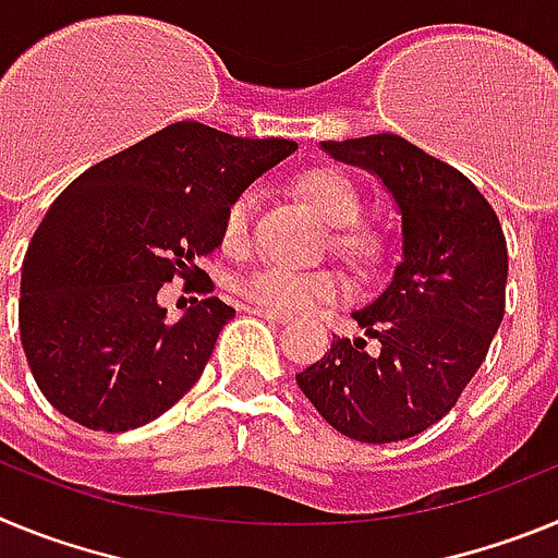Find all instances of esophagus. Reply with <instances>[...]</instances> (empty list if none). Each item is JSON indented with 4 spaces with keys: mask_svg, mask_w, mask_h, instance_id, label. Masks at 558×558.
Here are the masks:
<instances>
[{
    "mask_svg": "<svg viewBox=\"0 0 558 558\" xmlns=\"http://www.w3.org/2000/svg\"><path fill=\"white\" fill-rule=\"evenodd\" d=\"M248 313L259 315V318H265V322H270V324H288V315L270 313V310H263V307H248Z\"/></svg>",
    "mask_w": 558,
    "mask_h": 558,
    "instance_id": "obj_1",
    "label": "esophagus"
}]
</instances>
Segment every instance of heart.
Segmentation results:
<instances>
[{
  "label": "heart",
  "mask_w": 558,
  "mask_h": 558,
  "mask_svg": "<svg viewBox=\"0 0 558 558\" xmlns=\"http://www.w3.org/2000/svg\"><path fill=\"white\" fill-rule=\"evenodd\" d=\"M299 192L315 206V211L335 226V245L352 259L368 263L379 254V236L368 226H360L363 215V192L347 172L332 167H315L299 175ZM256 215V192H236L223 211L220 243L231 254L248 248L251 229ZM236 290L254 307L270 310L279 315H302L324 302H338L349 293V284L335 270H295L284 265H263L240 276Z\"/></svg>",
  "instance_id": "b5f03b06"
}]
</instances>
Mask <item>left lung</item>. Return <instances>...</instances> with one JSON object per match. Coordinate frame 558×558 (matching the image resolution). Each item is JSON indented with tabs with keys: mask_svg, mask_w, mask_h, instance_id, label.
Segmentation results:
<instances>
[{
	"mask_svg": "<svg viewBox=\"0 0 558 558\" xmlns=\"http://www.w3.org/2000/svg\"><path fill=\"white\" fill-rule=\"evenodd\" d=\"M322 147L391 192L402 215V263L391 284L352 313L377 352L368 354L363 338H335L295 383L343 436L402 441L450 413L486 360L506 310V236L463 172L397 133Z\"/></svg>",
	"mask_w": 558,
	"mask_h": 558,
	"instance_id": "1",
	"label": "left lung"
}]
</instances>
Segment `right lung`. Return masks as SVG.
<instances>
[{"instance_id": "1", "label": "right lung", "mask_w": 558, "mask_h": 558, "mask_svg": "<svg viewBox=\"0 0 558 558\" xmlns=\"http://www.w3.org/2000/svg\"><path fill=\"white\" fill-rule=\"evenodd\" d=\"M295 147L172 122L52 201L19 299L22 347L49 405L88 430L125 433L198 383L234 310L209 295L167 322L156 295L175 276H204L195 290L211 293L198 259L220 245L226 206Z\"/></svg>"}]
</instances>
